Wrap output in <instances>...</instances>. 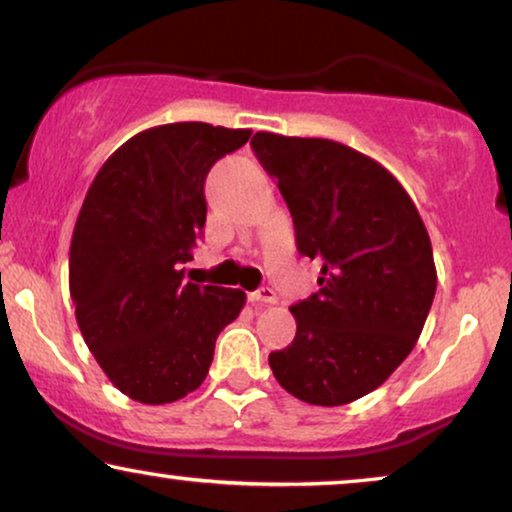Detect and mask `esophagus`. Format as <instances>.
Segmentation results:
<instances>
[{"mask_svg":"<svg viewBox=\"0 0 512 512\" xmlns=\"http://www.w3.org/2000/svg\"><path fill=\"white\" fill-rule=\"evenodd\" d=\"M250 302L252 304H276L278 297L271 288H260V290L250 292Z\"/></svg>","mask_w":512,"mask_h":512,"instance_id":"obj_1","label":"esophagus"}]
</instances>
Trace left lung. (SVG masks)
<instances>
[{
    "label": "left lung",
    "instance_id": "8db88e82",
    "mask_svg": "<svg viewBox=\"0 0 512 512\" xmlns=\"http://www.w3.org/2000/svg\"><path fill=\"white\" fill-rule=\"evenodd\" d=\"M250 145L278 180L297 250L323 264L318 292L290 306L295 339L269 365L304 403H353L391 377L424 330L438 285L424 220L381 163L342 142L260 131Z\"/></svg>",
    "mask_w": 512,
    "mask_h": 512
}]
</instances>
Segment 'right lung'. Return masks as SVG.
Here are the masks:
<instances>
[{
	"mask_svg": "<svg viewBox=\"0 0 512 512\" xmlns=\"http://www.w3.org/2000/svg\"><path fill=\"white\" fill-rule=\"evenodd\" d=\"M248 128L180 121L147 128L102 163L70 245L84 342L128 398L166 405L196 391L245 292L182 283L206 224L208 170Z\"/></svg>",
	"mask_w": 512,
	"mask_h": 512,
	"instance_id": "right-lung-1",
	"label": "right lung"
}]
</instances>
